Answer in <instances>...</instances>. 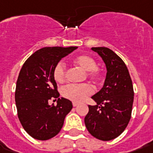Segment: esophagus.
<instances>
[{
  "label": "esophagus",
  "mask_w": 153,
  "mask_h": 153,
  "mask_svg": "<svg viewBox=\"0 0 153 153\" xmlns=\"http://www.w3.org/2000/svg\"><path fill=\"white\" fill-rule=\"evenodd\" d=\"M73 107H76V106H77V105H78V103L73 102Z\"/></svg>",
  "instance_id": "esophagus-1"
}]
</instances>
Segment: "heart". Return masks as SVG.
I'll return each instance as SVG.
<instances>
[{"mask_svg": "<svg viewBox=\"0 0 153 153\" xmlns=\"http://www.w3.org/2000/svg\"><path fill=\"white\" fill-rule=\"evenodd\" d=\"M73 62L80 66L84 70L87 71L88 76L93 80H99L101 78L102 73L100 68L97 67V61L94 58L88 55H79L76 56ZM53 75L54 80L57 83H63L66 76L65 67L61 62H59L53 68ZM93 88L88 84H70L62 88L61 94L66 99L73 102H81L88 97L92 95Z\"/></svg>", "mask_w": 153, "mask_h": 153, "instance_id": "heart-1", "label": "heart"}]
</instances>
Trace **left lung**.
<instances>
[{
    "label": "left lung",
    "instance_id": "1",
    "mask_svg": "<svg viewBox=\"0 0 153 153\" xmlns=\"http://www.w3.org/2000/svg\"><path fill=\"white\" fill-rule=\"evenodd\" d=\"M104 60L107 74L101 89L92 97L97 105H88L85 126L97 139L108 141L125 131L131 118L134 91L131 76L119 56L105 47H93Z\"/></svg>",
    "mask_w": 153,
    "mask_h": 153
}]
</instances>
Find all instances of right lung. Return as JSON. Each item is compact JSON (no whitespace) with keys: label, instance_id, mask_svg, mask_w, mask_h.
<instances>
[{"label":"right lung","instance_id":"add662e5","mask_svg":"<svg viewBox=\"0 0 153 153\" xmlns=\"http://www.w3.org/2000/svg\"><path fill=\"white\" fill-rule=\"evenodd\" d=\"M77 47H45L26 60L16 81L15 101L22 127L29 136L46 140L57 135L73 104L65 98H58L57 85L53 68L61 59ZM58 99L51 106L48 100Z\"/></svg>","mask_w":153,"mask_h":153}]
</instances>
